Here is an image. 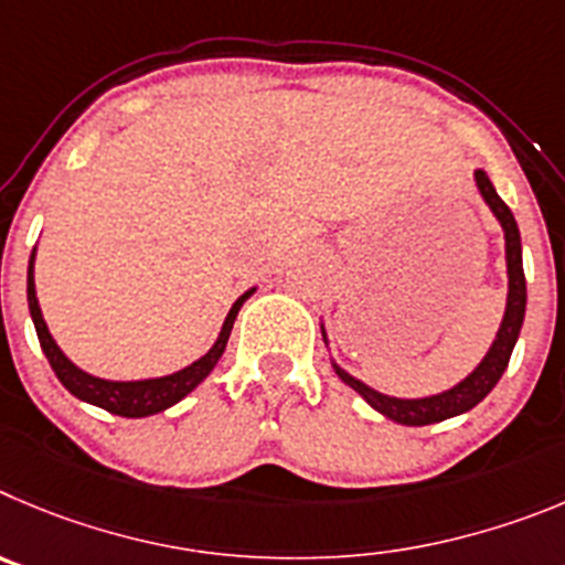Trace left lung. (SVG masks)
<instances>
[{
  "label": "left lung",
  "instance_id": "1",
  "mask_svg": "<svg viewBox=\"0 0 565 565\" xmlns=\"http://www.w3.org/2000/svg\"><path fill=\"white\" fill-rule=\"evenodd\" d=\"M476 182H479V191L481 196H484V202L492 207V213H495V220L504 227L507 273H510V295H507L504 320H501V329H498L490 352L481 360L479 369L472 371L467 380H461L459 385L445 391V394L425 396V399H396V396H385L380 394V391L369 388L365 383L354 380L352 374H345L340 365H334L338 377L343 380L349 388L358 391L371 408L385 414L388 419L399 422V425H434V422L450 419V416H459L465 414V411L476 408V405L495 388V383L501 380L504 369L510 365V354L512 349H515L518 334H521L523 312H526V278H523L521 262V233H518V222L515 216H512L510 207H507V202L495 194L490 177L479 169L476 171Z\"/></svg>",
  "mask_w": 565,
  "mask_h": 565
}]
</instances>
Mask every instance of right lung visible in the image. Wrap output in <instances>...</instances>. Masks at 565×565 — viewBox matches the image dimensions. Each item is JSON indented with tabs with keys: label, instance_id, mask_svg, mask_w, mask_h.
<instances>
[{
	"label": "right lung",
	"instance_id": "add662e5",
	"mask_svg": "<svg viewBox=\"0 0 565 565\" xmlns=\"http://www.w3.org/2000/svg\"><path fill=\"white\" fill-rule=\"evenodd\" d=\"M253 292V289H250ZM250 292H245L233 303V309L227 312L225 327H222L220 340L213 343L211 352L205 358H200L196 363H191L188 369L177 371V374H169V377H157V380H137V383H111V380H100L93 377V374H86L81 371L78 365L70 363L64 358L58 345H55L53 334H50L47 323L42 318V309H39V298H35V284H33V256H30V267H28V307H30V318L35 323V334H39V343H42V352L47 354L50 365H53L55 377L61 380V385L75 394L84 403H93L98 408L109 411V414L118 416H129V419H140V416H151L160 414V411L171 408L174 403H180L182 396L191 394L202 380L207 377L213 371V365L220 363L222 352H225L227 338H231L233 320H236L238 309L242 303L250 298Z\"/></svg>",
	"mask_w": 565,
	"mask_h": 565
}]
</instances>
